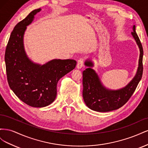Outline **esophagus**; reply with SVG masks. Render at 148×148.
I'll list each match as a JSON object with an SVG mask.
<instances>
[{
	"mask_svg": "<svg viewBox=\"0 0 148 148\" xmlns=\"http://www.w3.org/2000/svg\"><path fill=\"white\" fill-rule=\"evenodd\" d=\"M83 64H84V59L83 58H80L77 62V69H82L83 65Z\"/></svg>",
	"mask_w": 148,
	"mask_h": 148,
	"instance_id": "esophagus-1",
	"label": "esophagus"
}]
</instances>
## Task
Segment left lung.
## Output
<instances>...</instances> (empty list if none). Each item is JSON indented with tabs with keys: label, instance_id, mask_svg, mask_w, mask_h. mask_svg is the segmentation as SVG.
Returning <instances> with one entry per match:
<instances>
[{
	"label": "left lung",
	"instance_id": "1",
	"mask_svg": "<svg viewBox=\"0 0 148 148\" xmlns=\"http://www.w3.org/2000/svg\"><path fill=\"white\" fill-rule=\"evenodd\" d=\"M132 34L140 48V56L136 75L127 86L117 91L106 89L95 70L90 67L92 66V62L88 60L85 62V65L89 67L83 71V97L85 104L91 110L105 112L118 109L126 104L135 92L143 75V49L135 25Z\"/></svg>",
	"mask_w": 148,
	"mask_h": 148
}]
</instances>
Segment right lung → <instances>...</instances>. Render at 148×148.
Masks as SVG:
<instances>
[{
  "label": "right lung",
  "mask_w": 148,
  "mask_h": 148,
  "mask_svg": "<svg viewBox=\"0 0 148 148\" xmlns=\"http://www.w3.org/2000/svg\"><path fill=\"white\" fill-rule=\"evenodd\" d=\"M41 8L31 12L12 31L5 53L8 85L15 95L27 105L46 107L55 100L58 81L73 70L77 61L54 59L43 65L33 64L26 56L23 34L26 26Z\"/></svg>",
  "instance_id": "right-lung-1"
}]
</instances>
